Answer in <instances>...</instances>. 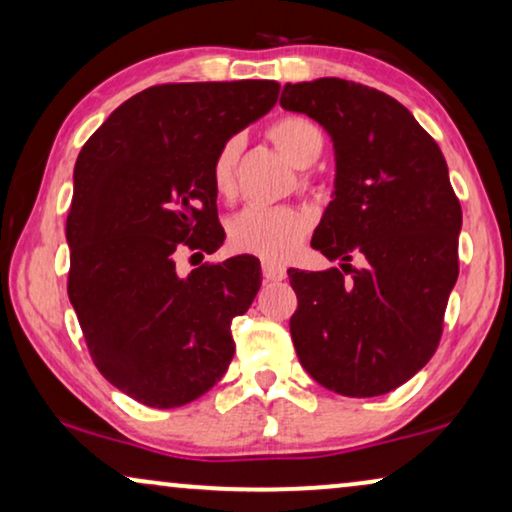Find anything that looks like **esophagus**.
<instances>
[{
	"instance_id": "esophagus-1",
	"label": "esophagus",
	"mask_w": 512,
	"mask_h": 512,
	"mask_svg": "<svg viewBox=\"0 0 512 512\" xmlns=\"http://www.w3.org/2000/svg\"><path fill=\"white\" fill-rule=\"evenodd\" d=\"M263 277L268 279V282H282L286 277V270L282 265L272 263V261H263Z\"/></svg>"
}]
</instances>
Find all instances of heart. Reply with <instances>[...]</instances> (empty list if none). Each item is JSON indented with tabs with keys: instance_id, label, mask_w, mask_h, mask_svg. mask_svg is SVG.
<instances>
[{
	"instance_id": "obj_1",
	"label": "heart",
	"mask_w": 512,
	"mask_h": 512,
	"mask_svg": "<svg viewBox=\"0 0 512 512\" xmlns=\"http://www.w3.org/2000/svg\"><path fill=\"white\" fill-rule=\"evenodd\" d=\"M268 135L286 160L307 167L321 156L324 135L312 121L303 116H282L270 125ZM242 151V137L233 135L216 149L209 179L221 198H233L237 181V158ZM310 219L293 207H263L251 205L235 214L228 223V242L235 251L254 254L265 261H284L305 240Z\"/></svg>"
}]
</instances>
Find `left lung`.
<instances>
[{
  "mask_svg": "<svg viewBox=\"0 0 512 512\" xmlns=\"http://www.w3.org/2000/svg\"><path fill=\"white\" fill-rule=\"evenodd\" d=\"M279 104L324 125L338 170L312 249L340 268L289 270L293 347L335 394H389L436 354L459 277L461 205L443 151L401 102L361 83H286Z\"/></svg>",
  "mask_w": 512,
  "mask_h": 512,
  "instance_id": "8db88e82",
  "label": "left lung"
}]
</instances>
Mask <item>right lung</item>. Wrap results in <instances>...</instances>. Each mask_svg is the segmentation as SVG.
I'll list each match as a JSON object with an SVG mask.
<instances>
[{"mask_svg": "<svg viewBox=\"0 0 512 512\" xmlns=\"http://www.w3.org/2000/svg\"><path fill=\"white\" fill-rule=\"evenodd\" d=\"M277 81L160 83L125 100L76 158L67 293L97 370L149 408L207 394L233 361L230 324L254 303V256L202 263L223 244L209 165L277 102Z\"/></svg>", "mask_w": 512, "mask_h": 512, "instance_id": "add662e5", "label": "right lung"}]
</instances>
